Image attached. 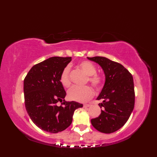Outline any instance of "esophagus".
<instances>
[{
	"label": "esophagus",
	"instance_id": "1",
	"mask_svg": "<svg viewBox=\"0 0 157 157\" xmlns=\"http://www.w3.org/2000/svg\"><path fill=\"white\" fill-rule=\"evenodd\" d=\"M90 106V105H89V104H85V105H84V108H87V107H89Z\"/></svg>",
	"mask_w": 157,
	"mask_h": 157
}]
</instances>
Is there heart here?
Returning a JSON list of instances; mask_svg holds the SVG:
<instances>
[{"label":"heart","mask_w":157,"mask_h":157,"mask_svg":"<svg viewBox=\"0 0 157 157\" xmlns=\"http://www.w3.org/2000/svg\"><path fill=\"white\" fill-rule=\"evenodd\" d=\"M79 67L88 75L87 81L96 90L101 89L103 84V78L96 73V68L95 65L91 62L88 61H83L79 63ZM70 69L69 67H66L63 70L60 81L64 87L68 88L71 85V79L69 76ZM93 95L94 92L90 86H84V87H78L73 86L68 91V97L71 101H74L79 102H84L90 99Z\"/></svg>","instance_id":"heart-1"}]
</instances>
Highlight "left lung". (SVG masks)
<instances>
[{"label":"left lung","instance_id":"obj_1","mask_svg":"<svg viewBox=\"0 0 157 157\" xmlns=\"http://www.w3.org/2000/svg\"><path fill=\"white\" fill-rule=\"evenodd\" d=\"M101 67L105 83L97 100L102 102L98 117L92 119L93 127L105 134L117 131L125 125L133 111L135 103L133 77L122 65L103 56L87 57Z\"/></svg>","mask_w":157,"mask_h":157}]
</instances>
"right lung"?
Here are the masks:
<instances>
[{
    "label": "right lung",
    "instance_id": "obj_1",
    "mask_svg": "<svg viewBox=\"0 0 157 157\" xmlns=\"http://www.w3.org/2000/svg\"><path fill=\"white\" fill-rule=\"evenodd\" d=\"M71 57L53 56L34 65L23 81L25 109L39 128L58 133L71 124L75 110L82 104L65 101L66 92L60 81L61 72ZM62 102L61 106L56 103Z\"/></svg>",
    "mask_w": 157,
    "mask_h": 157
}]
</instances>
